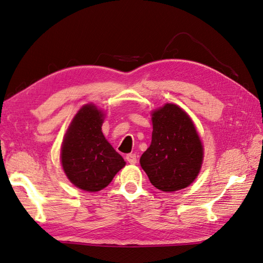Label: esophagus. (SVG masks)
<instances>
[{"label": "esophagus", "mask_w": 263, "mask_h": 263, "mask_svg": "<svg viewBox=\"0 0 263 263\" xmlns=\"http://www.w3.org/2000/svg\"><path fill=\"white\" fill-rule=\"evenodd\" d=\"M125 159H126L127 163H130V164H136L137 163V156H136V154H127L125 156Z\"/></svg>", "instance_id": "obj_1"}]
</instances>
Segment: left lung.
<instances>
[{"label": "left lung", "instance_id": "8db88e82", "mask_svg": "<svg viewBox=\"0 0 263 263\" xmlns=\"http://www.w3.org/2000/svg\"><path fill=\"white\" fill-rule=\"evenodd\" d=\"M152 115V144L140 158L142 170L160 191L185 189L197 178L203 160L197 128L175 104H165Z\"/></svg>", "mask_w": 263, "mask_h": 263}]
</instances>
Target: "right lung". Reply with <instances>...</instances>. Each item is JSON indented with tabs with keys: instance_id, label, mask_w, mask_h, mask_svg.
<instances>
[{
	"instance_id": "obj_1",
	"label": "right lung",
	"mask_w": 263,
	"mask_h": 263,
	"mask_svg": "<svg viewBox=\"0 0 263 263\" xmlns=\"http://www.w3.org/2000/svg\"><path fill=\"white\" fill-rule=\"evenodd\" d=\"M103 122L104 113L93 104L82 106L62 142L63 171L70 182L83 191H100L125 166L122 156L105 139Z\"/></svg>"
}]
</instances>
